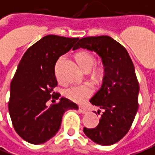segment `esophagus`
I'll use <instances>...</instances> for the list:
<instances>
[{
  "mask_svg": "<svg viewBox=\"0 0 155 155\" xmlns=\"http://www.w3.org/2000/svg\"><path fill=\"white\" fill-rule=\"evenodd\" d=\"M79 110L81 111V113H83V114H85V113H87L88 112V109L85 107H79Z\"/></svg>",
  "mask_w": 155,
  "mask_h": 155,
  "instance_id": "1",
  "label": "esophagus"
}]
</instances>
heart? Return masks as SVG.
Returning <instances> with one entry per match:
<instances>
[{
	"label": "heart",
	"instance_id": "1",
	"mask_svg": "<svg viewBox=\"0 0 155 155\" xmlns=\"http://www.w3.org/2000/svg\"><path fill=\"white\" fill-rule=\"evenodd\" d=\"M75 58H76V60H77L78 64H80V66L84 70H90L93 66V64H95V57L93 56V54L87 53V52L79 53L76 54ZM63 59H64V57H60L56 64L55 72H56L57 76H59V66ZM101 71H102L101 68H98L96 70V74H100ZM92 92V86L89 84H84V85H70L64 91V95L73 101L82 102L91 96Z\"/></svg>",
	"mask_w": 155,
	"mask_h": 155
}]
</instances>
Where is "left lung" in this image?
Here are the masks:
<instances>
[{"mask_svg":"<svg viewBox=\"0 0 155 155\" xmlns=\"http://www.w3.org/2000/svg\"><path fill=\"white\" fill-rule=\"evenodd\" d=\"M81 48L96 52L105 68L101 87L90 100L99 107L98 114L102 111L100 122L95 128L83 131L97 144L111 145L129 131L138 111L139 85L134 65L126 48L111 37L83 38L74 50Z\"/></svg>","mask_w":155,"mask_h":155,"instance_id":"1","label":"left lung"}]
</instances>
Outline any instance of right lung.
<instances>
[{
    "label": "right lung",
    "mask_w": 155,
    "mask_h": 155,
    "mask_svg": "<svg viewBox=\"0 0 155 155\" xmlns=\"http://www.w3.org/2000/svg\"><path fill=\"white\" fill-rule=\"evenodd\" d=\"M78 40L48 35L22 56L11 83L8 109L14 129L25 141L32 144L47 142L59 130L64 113L78 109L76 104L65 97H61L59 103L47 104L51 98L60 96L54 92L58 85L55 64Z\"/></svg>",
    "instance_id": "1"
}]
</instances>
